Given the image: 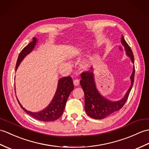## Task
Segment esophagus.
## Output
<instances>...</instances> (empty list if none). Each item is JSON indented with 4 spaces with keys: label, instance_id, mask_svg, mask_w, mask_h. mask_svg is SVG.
<instances>
[{
    "label": "esophagus",
    "instance_id": "obj_1",
    "mask_svg": "<svg viewBox=\"0 0 149 149\" xmlns=\"http://www.w3.org/2000/svg\"><path fill=\"white\" fill-rule=\"evenodd\" d=\"M74 84L75 86H78L79 84V81L78 80V79H75V80H74Z\"/></svg>",
    "mask_w": 149,
    "mask_h": 149
}]
</instances>
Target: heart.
Instances as JSON below:
<instances>
[{
  "label": "heart",
  "mask_w": 149,
  "mask_h": 149,
  "mask_svg": "<svg viewBox=\"0 0 149 149\" xmlns=\"http://www.w3.org/2000/svg\"><path fill=\"white\" fill-rule=\"evenodd\" d=\"M88 66V62H86V61H84V62H83V63H82V68H86Z\"/></svg>",
  "instance_id": "1"
}]
</instances>
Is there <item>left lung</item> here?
<instances>
[{"mask_svg": "<svg viewBox=\"0 0 149 149\" xmlns=\"http://www.w3.org/2000/svg\"><path fill=\"white\" fill-rule=\"evenodd\" d=\"M121 43L126 51V54L134 63V56L129 45L122 36ZM93 70V67H91ZM134 66L130 76L131 85L124 97L118 101H111L105 98L98 91L95 81L94 71H88L81 74L80 84L84 93V109L86 113L91 118L102 119L110 114L120 110L125 104L133 87L134 78Z\"/></svg>", "mask_w": 149, "mask_h": 149, "instance_id": "8db88e82", "label": "left lung"}]
</instances>
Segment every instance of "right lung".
I'll use <instances>...</instances> for the list:
<instances>
[{
	"label": "right lung",
	"mask_w": 149,
	"mask_h": 149,
	"mask_svg": "<svg viewBox=\"0 0 149 149\" xmlns=\"http://www.w3.org/2000/svg\"><path fill=\"white\" fill-rule=\"evenodd\" d=\"M37 42V39H36V37L33 38V40L32 42H30L21 51L18 58V60L16 62V70L18 68L21 62L23 61L26 55L30 53L33 50ZM74 83L72 81V79L70 76L62 77L59 79L56 91L53 100H51V102L46 108L37 112L29 111V110H27L23 107L18 100V101L20 107H22V109L24 111L36 119L45 122L54 121V120H56L58 118H60L63 114L67 100L70 93L74 89Z\"/></svg>",
	"instance_id": "1"
}]
</instances>
